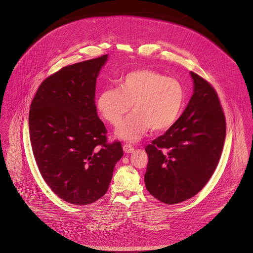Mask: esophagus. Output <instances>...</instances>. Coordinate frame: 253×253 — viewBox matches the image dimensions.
Segmentation results:
<instances>
[{"label":"esophagus","instance_id":"obj_1","mask_svg":"<svg viewBox=\"0 0 253 253\" xmlns=\"http://www.w3.org/2000/svg\"><path fill=\"white\" fill-rule=\"evenodd\" d=\"M123 150L125 153H132L134 151V147L130 144H124L123 145Z\"/></svg>","mask_w":253,"mask_h":253}]
</instances>
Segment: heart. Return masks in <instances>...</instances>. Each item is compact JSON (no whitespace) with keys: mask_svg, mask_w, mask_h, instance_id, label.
<instances>
[{"mask_svg":"<svg viewBox=\"0 0 253 253\" xmlns=\"http://www.w3.org/2000/svg\"><path fill=\"white\" fill-rule=\"evenodd\" d=\"M185 99L182 83L153 70L138 69L122 75L117 88H105L96 98L102 118L117 126L123 116L133 112L120 124L116 136L130 142L140 140L150 129L164 131L178 120Z\"/></svg>","mask_w":253,"mask_h":253,"instance_id":"1","label":"heart"}]
</instances>
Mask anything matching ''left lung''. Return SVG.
<instances>
[{"label":"left lung","instance_id":"1","mask_svg":"<svg viewBox=\"0 0 253 253\" xmlns=\"http://www.w3.org/2000/svg\"><path fill=\"white\" fill-rule=\"evenodd\" d=\"M194 93L176 123L146 146L148 192L166 205L196 196L218 164L226 122L211 84L191 71Z\"/></svg>","mask_w":253,"mask_h":253}]
</instances>
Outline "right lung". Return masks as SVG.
Wrapping results in <instances>:
<instances>
[{"label":"right lung","mask_w":253,"mask_h":253,"mask_svg":"<svg viewBox=\"0 0 253 253\" xmlns=\"http://www.w3.org/2000/svg\"><path fill=\"white\" fill-rule=\"evenodd\" d=\"M107 56L59 69L42 82L31 104L30 138L40 173L56 196L76 206L106 194L123 156L119 141L107 142L94 102Z\"/></svg>","instance_id":"1"}]
</instances>
